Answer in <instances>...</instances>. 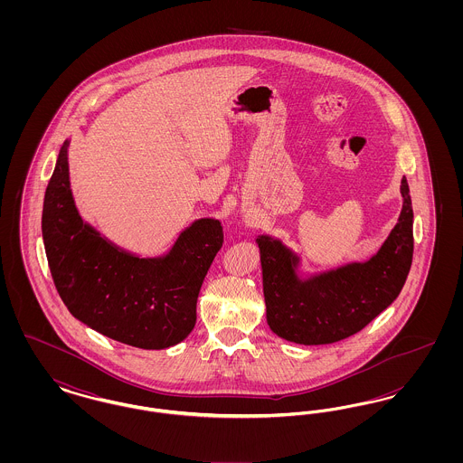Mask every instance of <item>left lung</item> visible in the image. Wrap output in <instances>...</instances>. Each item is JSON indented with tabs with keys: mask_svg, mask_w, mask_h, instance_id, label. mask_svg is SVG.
Wrapping results in <instances>:
<instances>
[{
	"mask_svg": "<svg viewBox=\"0 0 463 463\" xmlns=\"http://www.w3.org/2000/svg\"><path fill=\"white\" fill-rule=\"evenodd\" d=\"M401 196L394 229L364 262L304 272L297 251L269 234L257 236L270 330L302 345L333 344L363 330L396 300L413 260V208L406 176Z\"/></svg>",
	"mask_w": 463,
	"mask_h": 463,
	"instance_id": "left-lung-1",
	"label": "left lung"
}]
</instances>
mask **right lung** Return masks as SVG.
I'll use <instances>...</instances> for the list:
<instances>
[{
  "label": "right lung",
  "mask_w": 463,
  "mask_h": 463,
  "mask_svg": "<svg viewBox=\"0 0 463 463\" xmlns=\"http://www.w3.org/2000/svg\"><path fill=\"white\" fill-rule=\"evenodd\" d=\"M66 138L43 199L42 234L55 288L69 312L116 342L159 351L196 325L203 279L223 242L221 221L203 217L163 255L142 257L80 215L69 180Z\"/></svg>",
  "instance_id": "obj_1"
}]
</instances>
